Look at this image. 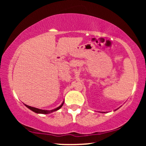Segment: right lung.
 <instances>
[{
    "instance_id": "obj_1",
    "label": "right lung",
    "mask_w": 146,
    "mask_h": 146,
    "mask_svg": "<svg viewBox=\"0 0 146 146\" xmlns=\"http://www.w3.org/2000/svg\"><path fill=\"white\" fill-rule=\"evenodd\" d=\"M64 102L59 107H58V108H56V109H53V110H41V109H39V108H34V107H31V106H29L28 105H26L25 104V106H26L28 108H29L30 110H31L32 111L35 112V113H41V114H48V113H53V112L54 111H56V110H59L60 108H61Z\"/></svg>"
}]
</instances>
